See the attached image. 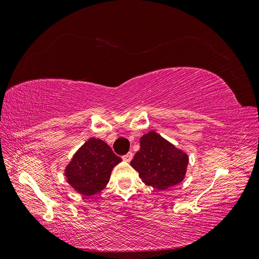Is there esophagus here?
I'll list each match as a JSON object with an SVG mask.
<instances>
[{"label": "esophagus", "mask_w": 259, "mask_h": 259, "mask_svg": "<svg viewBox=\"0 0 259 259\" xmlns=\"http://www.w3.org/2000/svg\"><path fill=\"white\" fill-rule=\"evenodd\" d=\"M133 159V152H128L125 155H123V160L126 161V162H130L131 160Z\"/></svg>", "instance_id": "obj_1"}]
</instances>
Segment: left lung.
I'll return each instance as SVG.
<instances>
[{
	"mask_svg": "<svg viewBox=\"0 0 259 259\" xmlns=\"http://www.w3.org/2000/svg\"><path fill=\"white\" fill-rule=\"evenodd\" d=\"M189 158L154 131L140 138V149L131 161L143 182L158 190L182 183Z\"/></svg>",
	"mask_w": 259,
	"mask_h": 259,
	"instance_id": "1",
	"label": "left lung"
}]
</instances>
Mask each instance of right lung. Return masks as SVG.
I'll return each mask as SVG.
<instances>
[{
	"instance_id": "right-lung-1",
	"label": "right lung",
	"mask_w": 259,
	"mask_h": 259,
	"mask_svg": "<svg viewBox=\"0 0 259 259\" xmlns=\"http://www.w3.org/2000/svg\"><path fill=\"white\" fill-rule=\"evenodd\" d=\"M121 161L103 140L90 138L67 165V182L83 195L99 193L109 183L113 167Z\"/></svg>"
}]
</instances>
